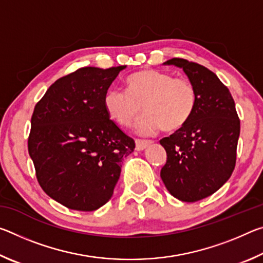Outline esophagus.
Wrapping results in <instances>:
<instances>
[{
    "label": "esophagus",
    "mask_w": 263,
    "mask_h": 263,
    "mask_svg": "<svg viewBox=\"0 0 263 263\" xmlns=\"http://www.w3.org/2000/svg\"><path fill=\"white\" fill-rule=\"evenodd\" d=\"M151 140H141V139H137L136 140V149L137 151H142L145 149L147 146L151 144Z\"/></svg>",
    "instance_id": "1"
}]
</instances>
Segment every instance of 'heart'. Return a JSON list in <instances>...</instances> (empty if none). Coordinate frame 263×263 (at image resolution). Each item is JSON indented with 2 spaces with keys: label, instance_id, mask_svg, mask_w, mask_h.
<instances>
[{
  "label": "heart",
  "instance_id": "obj_1",
  "mask_svg": "<svg viewBox=\"0 0 263 263\" xmlns=\"http://www.w3.org/2000/svg\"><path fill=\"white\" fill-rule=\"evenodd\" d=\"M197 103L193 82L174 78L159 69H144L126 79V91L114 88L106 91L104 108L118 125L128 127L142 110L145 115L137 123L141 136H151L162 128L176 131L185 125Z\"/></svg>",
  "mask_w": 263,
  "mask_h": 263
}]
</instances>
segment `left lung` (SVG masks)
<instances>
[{"instance_id": "8db88e82", "label": "left lung", "mask_w": 263, "mask_h": 263, "mask_svg": "<svg viewBox=\"0 0 263 263\" xmlns=\"http://www.w3.org/2000/svg\"><path fill=\"white\" fill-rule=\"evenodd\" d=\"M183 69L197 103L185 125L160 140L167 153L160 176L182 202H197L224 185L235 167L240 121L229 88L204 66L181 58L164 62Z\"/></svg>"}]
</instances>
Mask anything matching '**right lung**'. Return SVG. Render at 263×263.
I'll return each mask as SVG.
<instances>
[{
	"mask_svg": "<svg viewBox=\"0 0 263 263\" xmlns=\"http://www.w3.org/2000/svg\"><path fill=\"white\" fill-rule=\"evenodd\" d=\"M124 68H79L58 79L34 106L28 148L35 176L51 198L72 210L104 205L122 160L136 147L104 108L106 91Z\"/></svg>",
	"mask_w": 263,
	"mask_h": 263,
	"instance_id": "1",
	"label": "right lung"
}]
</instances>
